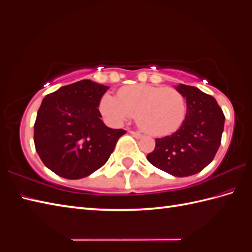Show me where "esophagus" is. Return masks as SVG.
I'll use <instances>...</instances> for the list:
<instances>
[{
    "mask_svg": "<svg viewBox=\"0 0 252 252\" xmlns=\"http://www.w3.org/2000/svg\"><path fill=\"white\" fill-rule=\"evenodd\" d=\"M129 133L131 136H133L135 138H137V139H140L141 137H142V135L140 132H138V131H133V130H129Z\"/></svg>",
    "mask_w": 252,
    "mask_h": 252,
    "instance_id": "esophagus-1",
    "label": "esophagus"
}]
</instances>
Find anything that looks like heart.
<instances>
[{"mask_svg": "<svg viewBox=\"0 0 252 252\" xmlns=\"http://www.w3.org/2000/svg\"><path fill=\"white\" fill-rule=\"evenodd\" d=\"M117 96L107 93L99 101L100 113L110 125L121 126L136 115L138 126L150 135L168 136L186 120V98L175 88L136 84L121 88Z\"/></svg>", "mask_w": 252, "mask_h": 252, "instance_id": "heart-1", "label": "heart"}]
</instances>
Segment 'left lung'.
<instances>
[{"mask_svg":"<svg viewBox=\"0 0 252 252\" xmlns=\"http://www.w3.org/2000/svg\"><path fill=\"white\" fill-rule=\"evenodd\" d=\"M187 98L182 126L170 136L155 139L148 154L151 164L175 177H189L209 165L221 144L225 116L217 100L194 86H176Z\"/></svg>","mask_w":252,"mask_h":252,"instance_id":"left-lung-1","label":"left lung"}]
</instances>
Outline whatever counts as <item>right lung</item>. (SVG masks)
<instances>
[{"instance_id":"right-lung-1","label":"right lung","mask_w":252,"mask_h":252,"mask_svg":"<svg viewBox=\"0 0 252 252\" xmlns=\"http://www.w3.org/2000/svg\"><path fill=\"white\" fill-rule=\"evenodd\" d=\"M108 86L83 80L43 99L34 123V144L47 168L65 179L85 178L107 163L126 131L104 125L98 110Z\"/></svg>"}]
</instances>
